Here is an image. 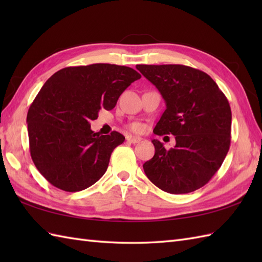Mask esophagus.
Masks as SVG:
<instances>
[{"mask_svg": "<svg viewBox=\"0 0 262 262\" xmlns=\"http://www.w3.org/2000/svg\"><path fill=\"white\" fill-rule=\"evenodd\" d=\"M126 140H127V142H129L132 144H136V143H140L142 141V138L141 137H137V136L128 135V136H126Z\"/></svg>", "mask_w": 262, "mask_h": 262, "instance_id": "34e87169", "label": "esophagus"}]
</instances>
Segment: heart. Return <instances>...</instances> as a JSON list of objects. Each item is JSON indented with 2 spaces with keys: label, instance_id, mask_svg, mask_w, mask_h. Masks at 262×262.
<instances>
[{
  "label": "heart",
  "instance_id": "1",
  "mask_svg": "<svg viewBox=\"0 0 262 262\" xmlns=\"http://www.w3.org/2000/svg\"><path fill=\"white\" fill-rule=\"evenodd\" d=\"M130 128L134 132H142L144 129V126L141 124V122H134V124L130 126Z\"/></svg>",
  "mask_w": 262,
  "mask_h": 262
}]
</instances>
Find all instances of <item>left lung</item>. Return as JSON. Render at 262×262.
Wrapping results in <instances>:
<instances>
[{"instance_id": "1", "label": "left lung", "mask_w": 262, "mask_h": 262, "mask_svg": "<svg viewBox=\"0 0 262 262\" xmlns=\"http://www.w3.org/2000/svg\"><path fill=\"white\" fill-rule=\"evenodd\" d=\"M136 69L158 88L166 103L154 134L176 136V146L170 149L152 141L155 154L143 164L144 172L165 192L197 190L213 178L229 152L230 103L208 74L190 66L136 65Z\"/></svg>"}]
</instances>
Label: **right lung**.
Listing matches in <instances>:
<instances>
[{"label": "right lung", "instance_id": "obj_1", "mask_svg": "<svg viewBox=\"0 0 262 262\" xmlns=\"http://www.w3.org/2000/svg\"><path fill=\"white\" fill-rule=\"evenodd\" d=\"M141 74L127 66L91 64L59 70L46 81L27 115L31 159L54 187L76 192L107 171L118 132L100 135L90 121L99 110L115 108L120 94Z\"/></svg>", "mask_w": 262, "mask_h": 262}]
</instances>
